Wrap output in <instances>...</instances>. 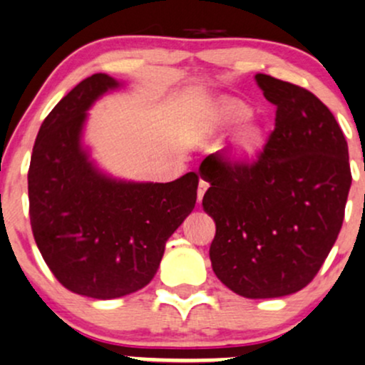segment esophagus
I'll list each match as a JSON object with an SVG mask.
<instances>
[{"label": "esophagus", "mask_w": 365, "mask_h": 365, "mask_svg": "<svg viewBox=\"0 0 365 365\" xmlns=\"http://www.w3.org/2000/svg\"><path fill=\"white\" fill-rule=\"evenodd\" d=\"M207 182H204V180H199V185H197V201L201 202L202 201V197H204V194H206V190H207Z\"/></svg>", "instance_id": "1"}]
</instances>
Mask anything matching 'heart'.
Here are the masks:
<instances>
[{"mask_svg": "<svg viewBox=\"0 0 365 365\" xmlns=\"http://www.w3.org/2000/svg\"><path fill=\"white\" fill-rule=\"evenodd\" d=\"M251 115V109L246 103L237 98H220L211 107L207 115V128L211 131H222L225 128L234 126L246 121ZM263 131L258 124L246 123L239 128L230 140V150L235 159H250L262 149L263 145Z\"/></svg>", "mask_w": 365, "mask_h": 365, "instance_id": "heart-1", "label": "heart"}]
</instances>
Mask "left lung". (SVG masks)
<instances>
[{
  "mask_svg": "<svg viewBox=\"0 0 365 365\" xmlns=\"http://www.w3.org/2000/svg\"><path fill=\"white\" fill-rule=\"evenodd\" d=\"M255 79L277 107L274 131L253 163L207 155L202 207L216 223V277L263 299L293 294L317 275L341 230L351 173L345 135L314 93L267 74Z\"/></svg>",
  "mask_w": 365,
  "mask_h": 365,
  "instance_id": "obj_1",
  "label": "left lung"
}]
</instances>
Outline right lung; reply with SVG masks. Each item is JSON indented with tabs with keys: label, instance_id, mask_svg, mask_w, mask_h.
<instances>
[{
	"label": "right lung",
	"instance_id": "add662e5",
	"mask_svg": "<svg viewBox=\"0 0 365 365\" xmlns=\"http://www.w3.org/2000/svg\"><path fill=\"white\" fill-rule=\"evenodd\" d=\"M119 86L100 72L72 88L39 128L27 175L39 253L63 287L95 299L145 287L197 199L194 171L168 183L128 182L91 159L83 143L88 110Z\"/></svg>",
	"mask_w": 365,
	"mask_h": 365
}]
</instances>
